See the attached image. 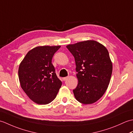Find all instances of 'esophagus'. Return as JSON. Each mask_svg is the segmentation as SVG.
I'll use <instances>...</instances> for the list:
<instances>
[{
    "mask_svg": "<svg viewBox=\"0 0 133 133\" xmlns=\"http://www.w3.org/2000/svg\"><path fill=\"white\" fill-rule=\"evenodd\" d=\"M68 78V77H64V78H63V81H66L67 79Z\"/></svg>",
    "mask_w": 133,
    "mask_h": 133,
    "instance_id": "esophagus-1",
    "label": "esophagus"
}]
</instances>
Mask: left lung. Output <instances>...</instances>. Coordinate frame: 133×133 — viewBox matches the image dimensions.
I'll return each instance as SVG.
<instances>
[{
    "mask_svg": "<svg viewBox=\"0 0 133 133\" xmlns=\"http://www.w3.org/2000/svg\"><path fill=\"white\" fill-rule=\"evenodd\" d=\"M75 58L78 83L73 92L83 104L95 103L106 91L111 79L112 64L108 50L102 44L88 40L67 45Z\"/></svg>",
    "mask_w": 133,
    "mask_h": 133,
    "instance_id": "obj_1",
    "label": "left lung"
}]
</instances>
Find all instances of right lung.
I'll return each mask as SVG.
<instances>
[{
    "mask_svg": "<svg viewBox=\"0 0 133 133\" xmlns=\"http://www.w3.org/2000/svg\"><path fill=\"white\" fill-rule=\"evenodd\" d=\"M61 46H37L30 50L19 64L22 89L31 100L46 104L54 99L62 86L51 63Z\"/></svg>",
    "mask_w": 133,
    "mask_h": 133,
    "instance_id": "1",
    "label": "right lung"
}]
</instances>
